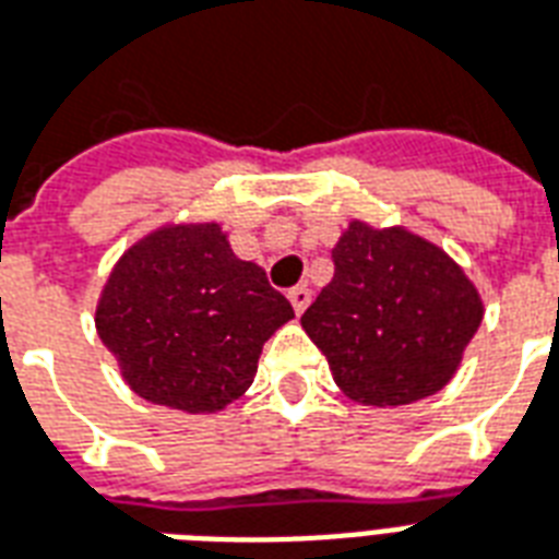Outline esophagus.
Listing matches in <instances>:
<instances>
[{"mask_svg": "<svg viewBox=\"0 0 559 559\" xmlns=\"http://www.w3.org/2000/svg\"><path fill=\"white\" fill-rule=\"evenodd\" d=\"M287 299H290L293 311L301 313L305 308H308V305H311V290H308L305 284H299V287H293V290L287 293Z\"/></svg>", "mask_w": 559, "mask_h": 559, "instance_id": "34e87169", "label": "esophagus"}]
</instances>
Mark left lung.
Listing matches in <instances>:
<instances>
[{
    "label": "left lung",
    "instance_id": "obj_1",
    "mask_svg": "<svg viewBox=\"0 0 559 559\" xmlns=\"http://www.w3.org/2000/svg\"><path fill=\"white\" fill-rule=\"evenodd\" d=\"M334 278L301 329L343 394L364 406H406L453 379L483 322V301L438 246L403 227L353 222L332 251Z\"/></svg>",
    "mask_w": 559,
    "mask_h": 559
}]
</instances>
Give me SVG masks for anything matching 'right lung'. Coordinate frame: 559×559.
I'll use <instances>...</instances> for the list:
<instances>
[{
	"mask_svg": "<svg viewBox=\"0 0 559 559\" xmlns=\"http://www.w3.org/2000/svg\"><path fill=\"white\" fill-rule=\"evenodd\" d=\"M293 320L266 272L218 225L163 227L106 281L97 332L132 391L180 412H216L248 391L263 343Z\"/></svg>",
	"mask_w": 559,
	"mask_h": 559,
	"instance_id": "obj_1",
	"label": "right lung"
}]
</instances>
